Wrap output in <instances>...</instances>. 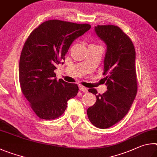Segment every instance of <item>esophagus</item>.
Masks as SVG:
<instances>
[{"instance_id": "esophagus-1", "label": "esophagus", "mask_w": 157, "mask_h": 157, "mask_svg": "<svg viewBox=\"0 0 157 157\" xmlns=\"http://www.w3.org/2000/svg\"><path fill=\"white\" fill-rule=\"evenodd\" d=\"M79 90H81V91L83 92H87V88L86 87H84L83 86H79Z\"/></svg>"}]
</instances>
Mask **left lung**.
Returning <instances> with one entry per match:
<instances>
[{
	"mask_svg": "<svg viewBox=\"0 0 157 157\" xmlns=\"http://www.w3.org/2000/svg\"><path fill=\"white\" fill-rule=\"evenodd\" d=\"M97 35L106 44L104 78L108 90L103 94L89 89L97 101L87 109L90 121L97 128H110L124 117L130 109L137 92L136 52L133 43L119 27L97 25Z\"/></svg>",
	"mask_w": 157,
	"mask_h": 157,
	"instance_id": "obj_1",
	"label": "left lung"
}]
</instances>
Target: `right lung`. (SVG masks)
<instances>
[{
	"instance_id": "1",
	"label": "right lung",
	"mask_w": 157,
	"mask_h": 157,
	"mask_svg": "<svg viewBox=\"0 0 157 157\" xmlns=\"http://www.w3.org/2000/svg\"><path fill=\"white\" fill-rule=\"evenodd\" d=\"M90 28L89 24L49 20L33 30L25 43L19 62V81L23 95L40 119L61 116L68 100L77 95L78 86L60 78L57 81L54 70L65 60L73 41Z\"/></svg>"
}]
</instances>
